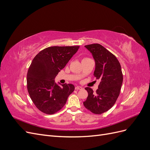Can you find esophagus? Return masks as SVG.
Listing matches in <instances>:
<instances>
[{
  "label": "esophagus",
  "mask_w": 150,
  "mask_h": 150,
  "mask_svg": "<svg viewBox=\"0 0 150 150\" xmlns=\"http://www.w3.org/2000/svg\"><path fill=\"white\" fill-rule=\"evenodd\" d=\"M83 89V88L81 87V86H76V87H75V89H76V90H81V89Z\"/></svg>",
  "instance_id": "esophagus-1"
}]
</instances>
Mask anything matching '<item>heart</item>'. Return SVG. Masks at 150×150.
Masks as SVG:
<instances>
[{"label": "heart", "mask_w": 150, "mask_h": 150, "mask_svg": "<svg viewBox=\"0 0 150 150\" xmlns=\"http://www.w3.org/2000/svg\"><path fill=\"white\" fill-rule=\"evenodd\" d=\"M88 59V57H85V58H84L83 60H84V59Z\"/></svg>", "instance_id": "heart-1"}]
</instances>
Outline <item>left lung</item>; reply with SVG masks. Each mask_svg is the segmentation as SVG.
Returning a JSON list of instances; mask_svg holds the SVG:
<instances>
[{"label":"left lung","mask_w":150,"mask_h":150,"mask_svg":"<svg viewBox=\"0 0 150 150\" xmlns=\"http://www.w3.org/2000/svg\"><path fill=\"white\" fill-rule=\"evenodd\" d=\"M92 53L96 67L94 76L100 81L96 93L87 87L88 96L84 107L94 114L99 115L111 108L118 98L123 80L121 67L116 57L99 44L86 45Z\"/></svg>","instance_id":"left-lung-1"}]
</instances>
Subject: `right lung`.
Masks as SVG:
<instances>
[{"mask_svg": "<svg viewBox=\"0 0 150 150\" xmlns=\"http://www.w3.org/2000/svg\"><path fill=\"white\" fill-rule=\"evenodd\" d=\"M79 47H49L40 51L32 61L27 74V88L36 108L45 114L53 115L61 110L74 91V85L66 83L59 86L54 79Z\"/></svg>", "mask_w": 150, "mask_h": 150, "instance_id": "add662e5", "label": "right lung"}]
</instances>
